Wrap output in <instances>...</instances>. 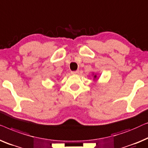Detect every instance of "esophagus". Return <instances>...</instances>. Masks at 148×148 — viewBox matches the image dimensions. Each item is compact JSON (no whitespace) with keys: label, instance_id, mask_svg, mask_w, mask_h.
<instances>
[{"label":"esophagus","instance_id":"obj_1","mask_svg":"<svg viewBox=\"0 0 148 148\" xmlns=\"http://www.w3.org/2000/svg\"><path fill=\"white\" fill-rule=\"evenodd\" d=\"M71 73H72V74H78V73H79V71H78V70H76V71H73V72H72Z\"/></svg>","mask_w":148,"mask_h":148}]
</instances>
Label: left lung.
Listing matches in <instances>:
<instances>
[{
	"mask_svg": "<svg viewBox=\"0 0 148 148\" xmlns=\"http://www.w3.org/2000/svg\"><path fill=\"white\" fill-rule=\"evenodd\" d=\"M92 76H93V80L94 81H97L98 80V78H99V77L97 76V75L95 74L94 72H92Z\"/></svg>",
	"mask_w": 148,
	"mask_h": 148,
	"instance_id": "8db88e82",
	"label": "left lung"
}]
</instances>
